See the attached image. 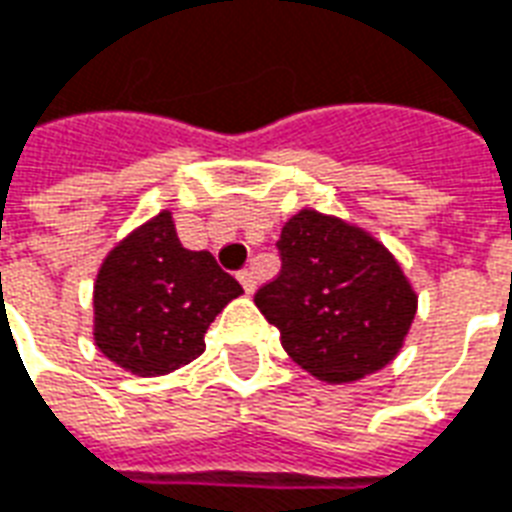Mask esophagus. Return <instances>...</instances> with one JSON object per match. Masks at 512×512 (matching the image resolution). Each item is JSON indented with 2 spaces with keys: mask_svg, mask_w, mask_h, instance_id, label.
<instances>
[{
  "mask_svg": "<svg viewBox=\"0 0 512 512\" xmlns=\"http://www.w3.org/2000/svg\"><path fill=\"white\" fill-rule=\"evenodd\" d=\"M237 280H240V286L245 288V294H253V291H256V278H253L251 270L237 272Z\"/></svg>",
  "mask_w": 512,
  "mask_h": 512,
  "instance_id": "1",
  "label": "esophagus"
}]
</instances>
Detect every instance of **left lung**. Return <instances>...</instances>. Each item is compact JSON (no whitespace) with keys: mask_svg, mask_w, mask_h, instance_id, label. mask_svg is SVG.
<instances>
[{"mask_svg":"<svg viewBox=\"0 0 512 512\" xmlns=\"http://www.w3.org/2000/svg\"><path fill=\"white\" fill-rule=\"evenodd\" d=\"M280 275L256 291V307L280 329L302 370L348 383L386 367L416 318V294L375 237L302 210L275 242Z\"/></svg>","mask_w":512,"mask_h":512,"instance_id":"left-lung-1","label":"left lung"}]
</instances>
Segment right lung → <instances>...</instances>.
I'll return each mask as SVG.
<instances>
[{"label": "right lung", "mask_w": 512, "mask_h": 512, "mask_svg": "<svg viewBox=\"0 0 512 512\" xmlns=\"http://www.w3.org/2000/svg\"><path fill=\"white\" fill-rule=\"evenodd\" d=\"M242 286L213 253L188 251L172 215L129 234L102 264L94 286V340L118 367L153 378L205 351V332Z\"/></svg>", "instance_id": "add662e5"}]
</instances>
